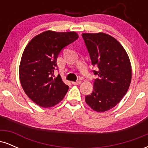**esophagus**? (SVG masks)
<instances>
[{"mask_svg": "<svg viewBox=\"0 0 148 148\" xmlns=\"http://www.w3.org/2000/svg\"><path fill=\"white\" fill-rule=\"evenodd\" d=\"M81 83V81H73L72 82V84L74 85H79Z\"/></svg>", "mask_w": 148, "mask_h": 148, "instance_id": "34e87169", "label": "esophagus"}]
</instances>
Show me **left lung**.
<instances>
[{"instance_id":"obj_1","label":"left lung","mask_w":148,"mask_h":148,"mask_svg":"<svg viewBox=\"0 0 148 148\" xmlns=\"http://www.w3.org/2000/svg\"><path fill=\"white\" fill-rule=\"evenodd\" d=\"M94 70L93 91L86 102L97 112L116 106L125 95L132 80V67L126 51L114 37L103 33H83Z\"/></svg>"}]
</instances>
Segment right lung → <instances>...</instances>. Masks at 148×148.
I'll list each match as a JSON object with an SVG mask.
<instances>
[{"mask_svg":"<svg viewBox=\"0 0 148 148\" xmlns=\"http://www.w3.org/2000/svg\"><path fill=\"white\" fill-rule=\"evenodd\" d=\"M79 37L75 32H43L26 46L19 65V79L25 94L44 108L52 107L64 98L69 86L60 74L54 75L62 49Z\"/></svg>","mask_w":148,"mask_h":148,"instance_id":"1","label":"right lung"}]
</instances>
